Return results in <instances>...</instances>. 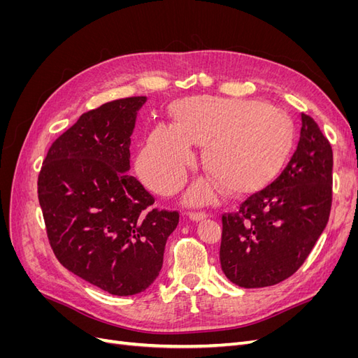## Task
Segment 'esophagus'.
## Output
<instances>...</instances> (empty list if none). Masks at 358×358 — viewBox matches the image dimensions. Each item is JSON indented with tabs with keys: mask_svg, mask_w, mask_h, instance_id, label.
Masks as SVG:
<instances>
[{
	"mask_svg": "<svg viewBox=\"0 0 358 358\" xmlns=\"http://www.w3.org/2000/svg\"><path fill=\"white\" fill-rule=\"evenodd\" d=\"M189 218H191L192 221L199 222V221H201V220L208 218V213H206V212H191V213H189Z\"/></svg>",
	"mask_w": 358,
	"mask_h": 358,
	"instance_id": "esophagus-1",
	"label": "esophagus"
}]
</instances>
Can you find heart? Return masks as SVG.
<instances>
[{
	"label": "heart",
	"instance_id": "obj_1",
	"mask_svg": "<svg viewBox=\"0 0 358 358\" xmlns=\"http://www.w3.org/2000/svg\"><path fill=\"white\" fill-rule=\"evenodd\" d=\"M175 127L157 125L137 157L138 176L159 194L175 192L196 162L191 148L204 146L201 162L212 178L194 183L187 200L210 201L225 188L231 196L254 192L272 180L292 146L289 117L257 100L194 95L171 109Z\"/></svg>",
	"mask_w": 358,
	"mask_h": 358
}]
</instances>
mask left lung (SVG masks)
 I'll return each mask as SVG.
<instances>
[{
  "mask_svg": "<svg viewBox=\"0 0 358 358\" xmlns=\"http://www.w3.org/2000/svg\"><path fill=\"white\" fill-rule=\"evenodd\" d=\"M331 170L329 140L301 113L299 143L284 171L239 210L222 215L220 259L233 284L263 288L297 272L327 225Z\"/></svg>",
  "mask_w": 358,
  "mask_h": 358,
  "instance_id": "8db88e82",
  "label": "left lung"
}]
</instances>
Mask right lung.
<instances>
[{
	"mask_svg": "<svg viewBox=\"0 0 358 358\" xmlns=\"http://www.w3.org/2000/svg\"><path fill=\"white\" fill-rule=\"evenodd\" d=\"M146 96L83 113L48 150L38 201L50 246L74 275L113 296L145 291L159 275L179 213L129 176V145Z\"/></svg>",
	"mask_w": 358,
	"mask_h": 358,
	"instance_id": "1",
	"label": "right lung"
}]
</instances>
